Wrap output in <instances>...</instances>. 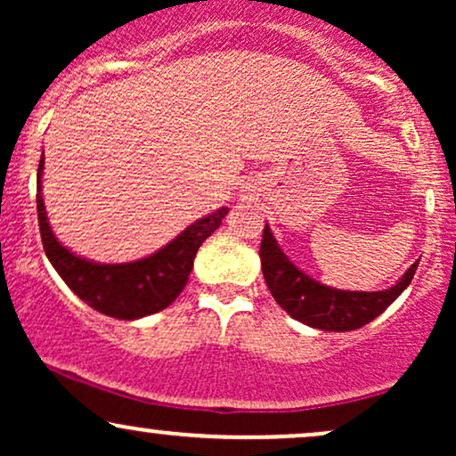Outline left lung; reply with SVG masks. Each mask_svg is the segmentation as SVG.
<instances>
[{
  "mask_svg": "<svg viewBox=\"0 0 456 456\" xmlns=\"http://www.w3.org/2000/svg\"><path fill=\"white\" fill-rule=\"evenodd\" d=\"M259 257L265 285L281 308H285V313H289L297 322L317 330H328V332H347V330H358L364 323L373 322L407 289L418 268L416 261L396 281V285L384 291L334 289L296 268L276 244L268 224L264 229Z\"/></svg>",
  "mask_w": 456,
  "mask_h": 456,
  "instance_id": "left-lung-1",
  "label": "left lung"
}]
</instances>
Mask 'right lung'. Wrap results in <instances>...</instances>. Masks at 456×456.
<instances>
[{
    "label": "right lung",
    "instance_id": "obj_1",
    "mask_svg": "<svg viewBox=\"0 0 456 456\" xmlns=\"http://www.w3.org/2000/svg\"><path fill=\"white\" fill-rule=\"evenodd\" d=\"M43 169L45 156L40 159L38 177H36V210H38L46 257L57 274L86 305L102 315L126 319V322L154 315L182 294L199 246L221 227L223 218L229 212V208H221L199 218L175 240L145 259L130 261V264H96L70 253L51 232L43 201V184H40Z\"/></svg>",
    "mask_w": 456,
    "mask_h": 456
}]
</instances>
